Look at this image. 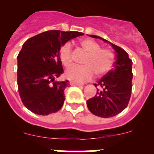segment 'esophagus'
Wrapping results in <instances>:
<instances>
[{"label":"esophagus","mask_w":154,"mask_h":154,"mask_svg":"<svg viewBox=\"0 0 154 154\" xmlns=\"http://www.w3.org/2000/svg\"><path fill=\"white\" fill-rule=\"evenodd\" d=\"M70 85H71V86H82L81 84H79V83H74V82H70Z\"/></svg>","instance_id":"34e87169"}]
</instances>
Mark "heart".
I'll return each mask as SVG.
<instances>
[{"mask_svg": "<svg viewBox=\"0 0 154 154\" xmlns=\"http://www.w3.org/2000/svg\"><path fill=\"white\" fill-rule=\"evenodd\" d=\"M80 46L87 53L83 59V66H71L66 72V77L75 83H84L94 75H105L110 71L115 61L114 54L110 50L100 48V45L89 38L80 41ZM60 59L65 67L72 64V51L70 43H66L60 48Z\"/></svg>", "mask_w": 154, "mask_h": 154, "instance_id": "heart-1", "label": "heart"}]
</instances>
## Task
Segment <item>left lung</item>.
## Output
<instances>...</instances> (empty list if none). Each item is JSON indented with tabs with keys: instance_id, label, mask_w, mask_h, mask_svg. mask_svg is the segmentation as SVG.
Listing matches in <instances>:
<instances>
[{
	"instance_id": "obj_1",
	"label": "left lung",
	"mask_w": 154,
	"mask_h": 154,
	"mask_svg": "<svg viewBox=\"0 0 154 154\" xmlns=\"http://www.w3.org/2000/svg\"><path fill=\"white\" fill-rule=\"evenodd\" d=\"M111 45L116 51L114 67L103 76L94 86L97 94L86 101L88 110L101 118L113 117L127 106L132 91V64L128 54L122 48L94 35H88Z\"/></svg>"
}]
</instances>
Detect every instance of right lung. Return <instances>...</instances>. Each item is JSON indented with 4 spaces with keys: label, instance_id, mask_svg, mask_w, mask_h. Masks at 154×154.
<instances>
[{
    "label": "right lung",
    "instance_id": "right-lung-1",
    "mask_svg": "<svg viewBox=\"0 0 154 154\" xmlns=\"http://www.w3.org/2000/svg\"><path fill=\"white\" fill-rule=\"evenodd\" d=\"M84 33L48 30L29 38L18 54L17 83L23 104L37 115L60 110L68 81L55 80L63 73L60 51L68 41Z\"/></svg>",
    "mask_w": 154,
    "mask_h": 154
}]
</instances>
